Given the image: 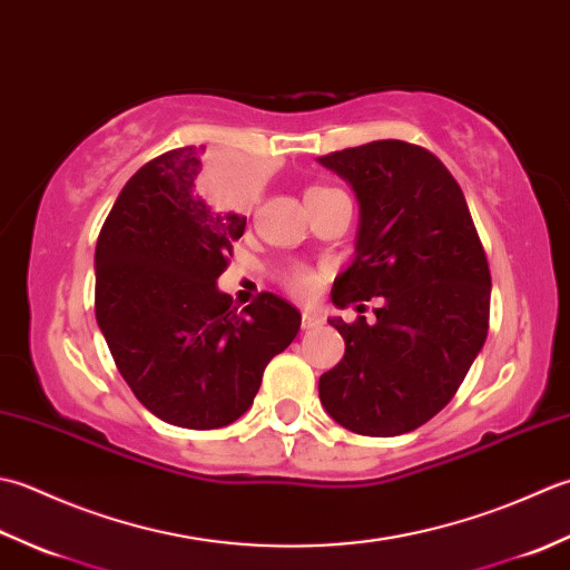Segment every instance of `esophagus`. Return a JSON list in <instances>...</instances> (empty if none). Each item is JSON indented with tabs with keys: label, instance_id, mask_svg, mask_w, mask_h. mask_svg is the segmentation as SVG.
<instances>
[{
	"label": "esophagus",
	"instance_id": "esophagus-1",
	"mask_svg": "<svg viewBox=\"0 0 570 570\" xmlns=\"http://www.w3.org/2000/svg\"><path fill=\"white\" fill-rule=\"evenodd\" d=\"M320 324H322V317L317 312H309V309L302 312V330H315Z\"/></svg>",
	"mask_w": 570,
	"mask_h": 570
}]
</instances>
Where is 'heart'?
Masks as SVG:
<instances>
[{"mask_svg":"<svg viewBox=\"0 0 570 570\" xmlns=\"http://www.w3.org/2000/svg\"><path fill=\"white\" fill-rule=\"evenodd\" d=\"M330 191H336V189L309 187V189L305 191V202L317 199V196H324V194H330ZM285 285H287L289 289H293V293H297V295H309L312 289H315V285H317V275L312 273L309 268H305V265H295V268H289V271L285 273Z\"/></svg>","mask_w":570,"mask_h":570,"instance_id":"heart-1","label":"heart"}]
</instances>
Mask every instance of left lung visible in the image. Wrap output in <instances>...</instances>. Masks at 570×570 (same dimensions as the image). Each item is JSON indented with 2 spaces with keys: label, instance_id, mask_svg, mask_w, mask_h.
Here are the masks:
<instances>
[{
  "label": "left lung",
  "instance_id": "1",
  "mask_svg": "<svg viewBox=\"0 0 570 570\" xmlns=\"http://www.w3.org/2000/svg\"><path fill=\"white\" fill-rule=\"evenodd\" d=\"M320 165L352 184L362 214L354 263L334 281L332 302L381 297L374 324L330 320L346 350L320 376V401L352 433H411L455 396L487 340L492 277L482 240L460 184L425 147L376 139Z\"/></svg>",
  "mask_w": 570,
  "mask_h": 570
}]
</instances>
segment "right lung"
<instances>
[{"instance_id": "1", "label": "right lung", "mask_w": 570, "mask_h": 570, "mask_svg": "<svg viewBox=\"0 0 570 570\" xmlns=\"http://www.w3.org/2000/svg\"><path fill=\"white\" fill-rule=\"evenodd\" d=\"M202 184V149L147 161L96 246V320L115 366L149 413L191 431L238 421L302 322L273 293L238 309L216 287L246 216L208 206Z\"/></svg>"}]
</instances>
